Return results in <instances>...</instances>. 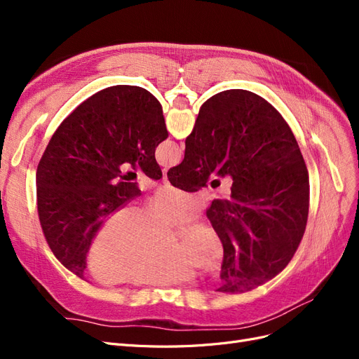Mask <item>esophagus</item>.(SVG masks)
<instances>
[{"label":"esophagus","instance_id":"1","mask_svg":"<svg viewBox=\"0 0 359 359\" xmlns=\"http://www.w3.org/2000/svg\"><path fill=\"white\" fill-rule=\"evenodd\" d=\"M161 181H163V184H165V186H169V180H168L166 172H163V178H161Z\"/></svg>","mask_w":359,"mask_h":359}]
</instances>
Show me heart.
<instances>
[{
  "label": "heart",
  "instance_id": "1",
  "mask_svg": "<svg viewBox=\"0 0 359 359\" xmlns=\"http://www.w3.org/2000/svg\"><path fill=\"white\" fill-rule=\"evenodd\" d=\"M202 205L198 194L163 189L142 211L136 205L119 208L88 248L91 277L102 285L172 286L191 280L199 265H219L223 243L206 222L189 224L181 231L180 243L172 241L169 227L194 219Z\"/></svg>",
  "mask_w": 359,
  "mask_h": 359
}]
</instances>
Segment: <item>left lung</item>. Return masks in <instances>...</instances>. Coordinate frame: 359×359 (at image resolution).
<instances>
[{"label": "left lung", "mask_w": 359, "mask_h": 359, "mask_svg": "<svg viewBox=\"0 0 359 359\" xmlns=\"http://www.w3.org/2000/svg\"><path fill=\"white\" fill-rule=\"evenodd\" d=\"M168 137L161 104L140 86L115 85L81 103L50 137L37 166V210L52 253L83 278L106 217L140 194L130 163L161 178L156 147Z\"/></svg>", "instance_id": "1"}]
</instances>
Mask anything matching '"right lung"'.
<instances>
[{"mask_svg":"<svg viewBox=\"0 0 359 359\" xmlns=\"http://www.w3.org/2000/svg\"><path fill=\"white\" fill-rule=\"evenodd\" d=\"M229 175L231 194L206 211L223 243L226 293L252 290L283 271L309 217V172L290 127L273 104L247 90L206 100L186 139L173 187L198 191L210 177Z\"/></svg>","mask_w":359,"mask_h":359,"instance_id":"obj_1","label":"right lung"}]
</instances>
